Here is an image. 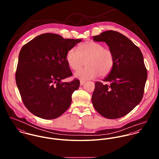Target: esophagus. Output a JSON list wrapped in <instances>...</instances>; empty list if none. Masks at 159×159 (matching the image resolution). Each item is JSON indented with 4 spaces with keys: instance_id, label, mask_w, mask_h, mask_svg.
I'll return each instance as SVG.
<instances>
[{
    "instance_id": "obj_1",
    "label": "esophagus",
    "mask_w": 159,
    "mask_h": 159,
    "mask_svg": "<svg viewBox=\"0 0 159 159\" xmlns=\"http://www.w3.org/2000/svg\"><path fill=\"white\" fill-rule=\"evenodd\" d=\"M84 83H85V81H83V80L80 81V86H83Z\"/></svg>"
}]
</instances>
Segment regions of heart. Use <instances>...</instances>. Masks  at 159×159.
I'll return each mask as SVG.
<instances>
[{"label":"heart","instance_id":"b5f03b06","mask_svg":"<svg viewBox=\"0 0 159 159\" xmlns=\"http://www.w3.org/2000/svg\"><path fill=\"white\" fill-rule=\"evenodd\" d=\"M69 67L74 70L81 68L86 61L85 68L77 71L75 78L86 80L95 78L99 75H108L114 64L113 53L101 43L93 41L86 42L77 47L69 49L66 56Z\"/></svg>","mask_w":159,"mask_h":159}]
</instances>
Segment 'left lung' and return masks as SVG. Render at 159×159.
I'll use <instances>...</instances> for the list:
<instances>
[{"mask_svg":"<svg viewBox=\"0 0 159 159\" xmlns=\"http://www.w3.org/2000/svg\"><path fill=\"white\" fill-rule=\"evenodd\" d=\"M93 41L104 42L113 53L114 64L108 76L97 81L92 96L96 111L108 119H117L130 113L141 101L147 70L139 48L122 34L107 30L93 37Z\"/></svg>","mask_w":159,"mask_h":159,"instance_id":"obj_1","label":"left lung"}]
</instances>
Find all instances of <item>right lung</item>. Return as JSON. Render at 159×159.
Segmentation results:
<instances>
[{
    "label": "right lung",
    "mask_w": 159,
    "mask_h": 159,
    "mask_svg": "<svg viewBox=\"0 0 159 159\" xmlns=\"http://www.w3.org/2000/svg\"><path fill=\"white\" fill-rule=\"evenodd\" d=\"M81 39H65L46 33L23 46L16 72V83L23 103L35 116L56 119L64 113L71 103L78 80L62 83L72 75L66 56Z\"/></svg>",
    "instance_id": "add662e5"
}]
</instances>
